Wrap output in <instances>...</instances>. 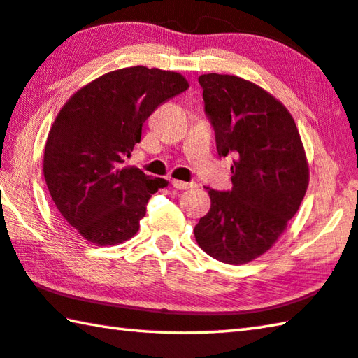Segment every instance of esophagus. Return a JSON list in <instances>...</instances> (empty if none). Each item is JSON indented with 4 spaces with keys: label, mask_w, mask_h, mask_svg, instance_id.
<instances>
[{
    "label": "esophagus",
    "mask_w": 358,
    "mask_h": 358,
    "mask_svg": "<svg viewBox=\"0 0 358 358\" xmlns=\"http://www.w3.org/2000/svg\"><path fill=\"white\" fill-rule=\"evenodd\" d=\"M172 186L177 187V189H191V187H196L197 185L191 181V183H186V181L181 180H172Z\"/></svg>",
    "instance_id": "1"
}]
</instances>
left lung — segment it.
Masks as SVG:
<instances>
[{
    "mask_svg": "<svg viewBox=\"0 0 358 358\" xmlns=\"http://www.w3.org/2000/svg\"><path fill=\"white\" fill-rule=\"evenodd\" d=\"M220 157L234 164L232 189L207 187L211 207L196 227L199 246L241 265L275 245L305 197L308 162L292 115L257 85L227 74L199 77Z\"/></svg>",
    "mask_w": 358,
    "mask_h": 358,
    "instance_id": "1",
    "label": "left lung"
}]
</instances>
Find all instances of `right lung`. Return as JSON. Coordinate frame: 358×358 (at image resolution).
Instances as JSON below:
<instances>
[{
    "label": "right lung",
    "instance_id": "add662e5",
    "mask_svg": "<svg viewBox=\"0 0 358 358\" xmlns=\"http://www.w3.org/2000/svg\"><path fill=\"white\" fill-rule=\"evenodd\" d=\"M172 71L132 66L96 78L66 102L48 132L44 178L68 224L94 245H118L141 227L151 194L167 186L126 167L157 106L187 90Z\"/></svg>",
    "mask_w": 358,
    "mask_h": 358
}]
</instances>
